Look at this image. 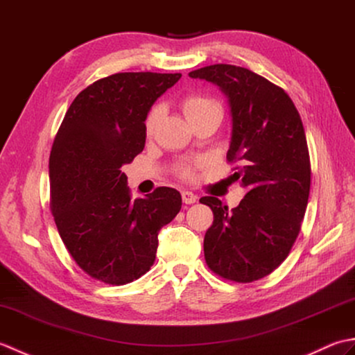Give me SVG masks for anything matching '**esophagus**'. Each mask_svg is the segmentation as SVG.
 <instances>
[{
    "instance_id": "1",
    "label": "esophagus",
    "mask_w": 355,
    "mask_h": 355,
    "mask_svg": "<svg viewBox=\"0 0 355 355\" xmlns=\"http://www.w3.org/2000/svg\"><path fill=\"white\" fill-rule=\"evenodd\" d=\"M182 200H183L184 205H193V202H197L198 197L195 193L189 192V191H184V192H182Z\"/></svg>"
}]
</instances>
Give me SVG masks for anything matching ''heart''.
<instances>
[{
    "label": "heart",
    "mask_w": 355,
    "mask_h": 355,
    "mask_svg": "<svg viewBox=\"0 0 355 355\" xmlns=\"http://www.w3.org/2000/svg\"><path fill=\"white\" fill-rule=\"evenodd\" d=\"M183 111H184V116L187 117L189 122H192L193 119L201 117V116H206V114H218V116H223V108L221 105L218 103L216 101L210 99V97L206 96H200V94H192V96H187L186 99L183 101ZM163 114V108L162 107H155L153 108V111L148 114L146 119V132L150 134L158 123V120H160ZM182 173L183 178H193V173H195V166H184V168L180 171Z\"/></svg>",
    "instance_id": "heart-1"
}]
</instances>
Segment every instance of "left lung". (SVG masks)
<instances>
[{
  "label": "left lung",
  "instance_id": "8db88e82",
  "mask_svg": "<svg viewBox=\"0 0 355 355\" xmlns=\"http://www.w3.org/2000/svg\"><path fill=\"white\" fill-rule=\"evenodd\" d=\"M189 76L212 82L227 97V160L238 163L233 182L247 189L232 210L216 197L200 200L214 212L206 262L229 281H258L288 256L306 210L311 166L302 120L281 87L243 67L215 64Z\"/></svg>",
  "mask_w": 355,
  "mask_h": 355
}]
</instances>
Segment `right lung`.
<instances>
[{
  "label": "right lung",
  "mask_w": 355,
  "mask_h": 355,
  "mask_svg": "<svg viewBox=\"0 0 355 355\" xmlns=\"http://www.w3.org/2000/svg\"><path fill=\"white\" fill-rule=\"evenodd\" d=\"M180 73H116L76 96L49 160L51 214L67 250L87 275L110 285L153 266L158 232L182 209V195L157 187L131 200L122 166L145 148L150 107Z\"/></svg>",
  "instance_id": "1"
}]
</instances>
